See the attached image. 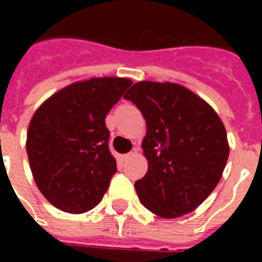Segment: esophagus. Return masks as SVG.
Instances as JSON below:
<instances>
[{
    "label": "esophagus",
    "instance_id": "esophagus-1",
    "mask_svg": "<svg viewBox=\"0 0 262 262\" xmlns=\"http://www.w3.org/2000/svg\"><path fill=\"white\" fill-rule=\"evenodd\" d=\"M133 154H136V150H133V151H130V153H127V154H123V156H122V159H123V160L130 159Z\"/></svg>",
    "mask_w": 262,
    "mask_h": 262
}]
</instances>
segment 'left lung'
<instances>
[{
    "instance_id": "left-lung-1",
    "label": "left lung",
    "mask_w": 262,
    "mask_h": 262,
    "mask_svg": "<svg viewBox=\"0 0 262 262\" xmlns=\"http://www.w3.org/2000/svg\"><path fill=\"white\" fill-rule=\"evenodd\" d=\"M123 97L140 109L146 176L135 184L144 208L165 219L192 212L219 184L229 159L225 125L205 99L176 82L139 81Z\"/></svg>"
}]
</instances>
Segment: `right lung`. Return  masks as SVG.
<instances>
[{
	"instance_id": "1",
	"label": "right lung",
	"mask_w": 262,
	"mask_h": 262,
	"mask_svg": "<svg viewBox=\"0 0 262 262\" xmlns=\"http://www.w3.org/2000/svg\"><path fill=\"white\" fill-rule=\"evenodd\" d=\"M120 77H94L54 92L36 109L26 133L32 176L49 202L67 213L99 203L116 172L105 118L130 86Z\"/></svg>"
}]
</instances>
